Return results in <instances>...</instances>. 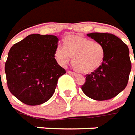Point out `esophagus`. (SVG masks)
<instances>
[{"instance_id": "1", "label": "esophagus", "mask_w": 135, "mask_h": 135, "mask_svg": "<svg viewBox=\"0 0 135 135\" xmlns=\"http://www.w3.org/2000/svg\"><path fill=\"white\" fill-rule=\"evenodd\" d=\"M68 73H69V74H70V75H76V74H75V73L72 72V71H70V70H68Z\"/></svg>"}]
</instances>
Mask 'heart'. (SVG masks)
<instances>
[{"label": "heart", "mask_w": 135, "mask_h": 135, "mask_svg": "<svg viewBox=\"0 0 135 135\" xmlns=\"http://www.w3.org/2000/svg\"><path fill=\"white\" fill-rule=\"evenodd\" d=\"M55 57L61 65H66L73 57L72 65L81 73H90L100 67L105 57L103 45L80 35H69L65 46H58Z\"/></svg>", "instance_id": "heart-1"}]
</instances>
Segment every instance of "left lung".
<instances>
[{"mask_svg":"<svg viewBox=\"0 0 135 135\" xmlns=\"http://www.w3.org/2000/svg\"><path fill=\"white\" fill-rule=\"evenodd\" d=\"M87 35L103 45L105 57L94 72L86 75L81 89L91 99L110 100L127 86L132 69L129 48L119 38L110 33L91 32Z\"/></svg>","mask_w":135,"mask_h":135,"instance_id":"8db88e82","label":"left lung"}]
</instances>
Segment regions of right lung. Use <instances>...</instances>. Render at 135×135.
I'll use <instances>...</instances> for the list:
<instances>
[{"mask_svg":"<svg viewBox=\"0 0 135 135\" xmlns=\"http://www.w3.org/2000/svg\"><path fill=\"white\" fill-rule=\"evenodd\" d=\"M59 39L56 35L32 34L11 48L5 64L10 92L28 105L50 99L65 70L54 58Z\"/></svg>","mask_w":135,"mask_h":135,"instance_id":"obj_1","label":"right lung"}]
</instances>
